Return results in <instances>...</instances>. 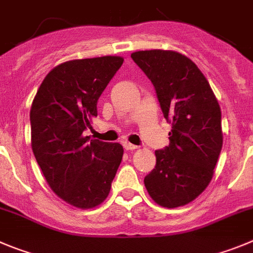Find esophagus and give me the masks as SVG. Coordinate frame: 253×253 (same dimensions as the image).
<instances>
[{
	"label": "esophagus",
	"instance_id": "esophagus-1",
	"mask_svg": "<svg viewBox=\"0 0 253 253\" xmlns=\"http://www.w3.org/2000/svg\"><path fill=\"white\" fill-rule=\"evenodd\" d=\"M124 148L126 150H135V149H138V147H136V145L130 144V143H128V142L124 143Z\"/></svg>",
	"mask_w": 253,
	"mask_h": 253
}]
</instances>
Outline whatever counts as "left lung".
Wrapping results in <instances>:
<instances>
[{"label": "left lung", "mask_w": 253, "mask_h": 253, "mask_svg": "<svg viewBox=\"0 0 253 253\" xmlns=\"http://www.w3.org/2000/svg\"><path fill=\"white\" fill-rule=\"evenodd\" d=\"M152 81L167 122L172 124L169 145L155 150L154 169L144 178L148 193L162 207L192 202L213 177L223 136L221 108L197 65L170 50L131 54Z\"/></svg>", "instance_id": "obj_1"}]
</instances>
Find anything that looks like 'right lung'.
<instances>
[{
    "label": "right lung",
    "mask_w": 253,
    "mask_h": 253,
    "mask_svg": "<svg viewBox=\"0 0 253 253\" xmlns=\"http://www.w3.org/2000/svg\"><path fill=\"white\" fill-rule=\"evenodd\" d=\"M124 59L103 56L57 65L43 79L30 110L31 145L50 188L74 207L94 208L108 197L123 158L119 143L90 139L101 92Z\"/></svg>",
    "instance_id": "add662e5"
}]
</instances>
